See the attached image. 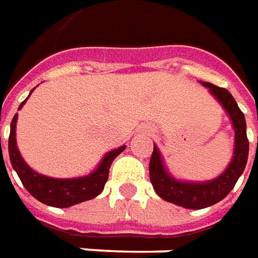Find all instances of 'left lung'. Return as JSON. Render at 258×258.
Returning a JSON list of instances; mask_svg holds the SVG:
<instances>
[{
	"label": "left lung",
	"instance_id": "8db88e82",
	"mask_svg": "<svg viewBox=\"0 0 258 258\" xmlns=\"http://www.w3.org/2000/svg\"><path fill=\"white\" fill-rule=\"evenodd\" d=\"M207 87L210 94L222 105L232 122L235 131V146L229 165L217 178L204 182L182 180L173 176L164 164L161 151L154 144V151L150 160V180L155 193L165 202L173 203L180 207L189 210H202L214 206L215 203L225 199L229 191L236 184L237 179L246 168L249 157V140L246 135V119L244 115L237 107L235 98L229 91L208 82H202Z\"/></svg>",
	"mask_w": 258,
	"mask_h": 258
}]
</instances>
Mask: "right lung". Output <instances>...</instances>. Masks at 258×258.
Wrapping results in <instances>:
<instances>
[{
  "instance_id": "obj_1",
  "label": "right lung",
  "mask_w": 258,
  "mask_h": 258,
  "mask_svg": "<svg viewBox=\"0 0 258 258\" xmlns=\"http://www.w3.org/2000/svg\"><path fill=\"white\" fill-rule=\"evenodd\" d=\"M34 89L29 93L27 98L30 97ZM26 100L19 105L18 111L23 107ZM16 120H18V114H15L11 122V133L8 140L9 158L12 168L16 171L26 190L34 199H37L38 202L44 203L51 207L67 208L98 196L104 190L105 182L108 180L111 164L126 149V146H120L118 149L108 151L97 165L96 169L89 175L78 176V178H51L36 172L23 160L16 146Z\"/></svg>"
}]
</instances>
